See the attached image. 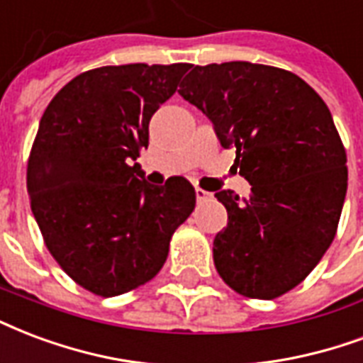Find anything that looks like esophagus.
I'll return each instance as SVG.
<instances>
[{"label": "esophagus", "mask_w": 363, "mask_h": 363, "mask_svg": "<svg viewBox=\"0 0 363 363\" xmlns=\"http://www.w3.org/2000/svg\"><path fill=\"white\" fill-rule=\"evenodd\" d=\"M196 200L202 203V202H208V200H211V194L209 192H206V190L202 189H196Z\"/></svg>", "instance_id": "1"}]
</instances>
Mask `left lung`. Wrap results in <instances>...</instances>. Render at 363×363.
<instances>
[{"mask_svg":"<svg viewBox=\"0 0 363 363\" xmlns=\"http://www.w3.org/2000/svg\"><path fill=\"white\" fill-rule=\"evenodd\" d=\"M182 98L213 123L250 198H216L227 227L213 240L217 273L233 291L273 300L300 284L337 235L348 186L331 111L294 72L248 61L192 65Z\"/></svg>","mask_w":363,"mask_h":363,"instance_id":"8db88e82","label":"left lung"}]
</instances>
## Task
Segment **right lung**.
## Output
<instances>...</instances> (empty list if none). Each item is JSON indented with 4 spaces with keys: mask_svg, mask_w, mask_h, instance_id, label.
<instances>
[{
    "mask_svg": "<svg viewBox=\"0 0 363 363\" xmlns=\"http://www.w3.org/2000/svg\"><path fill=\"white\" fill-rule=\"evenodd\" d=\"M189 63L99 67L65 84L45 107L26 189L44 242L82 289L119 296L154 279L196 192L184 177L144 181L136 157L150 119Z\"/></svg>",
    "mask_w": 363,
    "mask_h": 363,
    "instance_id": "right-lung-1",
    "label": "right lung"
}]
</instances>
